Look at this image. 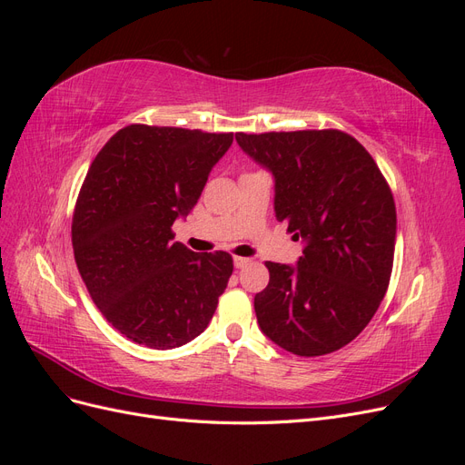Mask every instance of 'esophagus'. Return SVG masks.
I'll return each mask as SVG.
<instances>
[{
    "label": "esophagus",
    "instance_id": "esophagus-1",
    "mask_svg": "<svg viewBox=\"0 0 465 465\" xmlns=\"http://www.w3.org/2000/svg\"><path fill=\"white\" fill-rule=\"evenodd\" d=\"M248 263H250L248 258H241V256L234 258V267H236V270H242V267H246Z\"/></svg>",
    "mask_w": 465,
    "mask_h": 465
}]
</instances>
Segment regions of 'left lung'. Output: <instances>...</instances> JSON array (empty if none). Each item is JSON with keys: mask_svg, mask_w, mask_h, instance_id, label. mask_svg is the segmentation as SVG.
I'll return each instance as SVG.
<instances>
[{"mask_svg": "<svg viewBox=\"0 0 465 465\" xmlns=\"http://www.w3.org/2000/svg\"><path fill=\"white\" fill-rule=\"evenodd\" d=\"M236 143L272 173L275 217L304 242L297 265L265 263L260 330L292 355L333 353L367 328L390 283L396 203L386 180L337 130L236 134Z\"/></svg>", "mask_w": 465, "mask_h": 465, "instance_id": "obj_1", "label": "left lung"}]
</instances>
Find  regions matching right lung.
Masks as SVG:
<instances>
[{
  "mask_svg": "<svg viewBox=\"0 0 465 465\" xmlns=\"http://www.w3.org/2000/svg\"><path fill=\"white\" fill-rule=\"evenodd\" d=\"M231 145L232 134L134 124L91 163L72 224L75 263L98 311L139 345H186L227 289L232 258L195 254L174 242L173 224Z\"/></svg>",
  "mask_w": 465,
  "mask_h": 465,
  "instance_id": "1",
  "label": "right lung"
}]
</instances>
